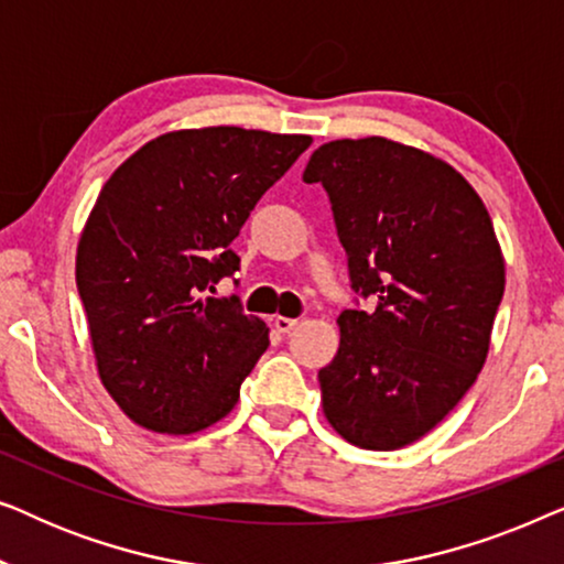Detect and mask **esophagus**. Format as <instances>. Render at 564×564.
Instances as JSON below:
<instances>
[{
  "mask_svg": "<svg viewBox=\"0 0 564 564\" xmlns=\"http://www.w3.org/2000/svg\"><path fill=\"white\" fill-rule=\"evenodd\" d=\"M295 326H297V318H284V315H276L274 318V328L280 330V334H290Z\"/></svg>",
  "mask_w": 564,
  "mask_h": 564,
  "instance_id": "1",
  "label": "esophagus"
}]
</instances>
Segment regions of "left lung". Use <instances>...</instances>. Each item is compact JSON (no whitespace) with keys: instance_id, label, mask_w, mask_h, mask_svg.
I'll use <instances>...</instances> for the list:
<instances>
[{"instance_id":"1","label":"left lung","mask_w":564,"mask_h":564,"mask_svg":"<svg viewBox=\"0 0 564 564\" xmlns=\"http://www.w3.org/2000/svg\"><path fill=\"white\" fill-rule=\"evenodd\" d=\"M303 180L328 192L351 288L377 297L372 313L338 315L323 413L354 446L400 449L449 415L488 359L506 288L496 228L457 169L382 135L323 143Z\"/></svg>"}]
</instances>
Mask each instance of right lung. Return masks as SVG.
Returning <instances> with one entry per match:
<instances>
[{
	"label": "right lung",
	"instance_id": "add662e5",
	"mask_svg": "<svg viewBox=\"0 0 564 564\" xmlns=\"http://www.w3.org/2000/svg\"><path fill=\"white\" fill-rule=\"evenodd\" d=\"M311 143L236 126L172 130L105 182L76 246V288L99 380L138 426L184 436L234 411L269 328L207 290L236 272L230 243Z\"/></svg>",
	"mask_w": 564,
	"mask_h": 564
}]
</instances>
